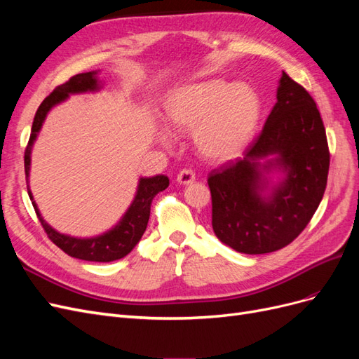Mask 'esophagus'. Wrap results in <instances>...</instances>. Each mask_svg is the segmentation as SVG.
<instances>
[{
	"mask_svg": "<svg viewBox=\"0 0 359 359\" xmlns=\"http://www.w3.org/2000/svg\"><path fill=\"white\" fill-rule=\"evenodd\" d=\"M194 180H196V173H194L191 169H182L180 170L177 181L180 184H191Z\"/></svg>",
	"mask_w": 359,
	"mask_h": 359,
	"instance_id": "34e87169",
	"label": "esophagus"
}]
</instances>
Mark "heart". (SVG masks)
Instances as JSON below:
<instances>
[{"instance_id": "b5f03b06", "label": "heart", "mask_w": 359, "mask_h": 359, "mask_svg": "<svg viewBox=\"0 0 359 359\" xmlns=\"http://www.w3.org/2000/svg\"><path fill=\"white\" fill-rule=\"evenodd\" d=\"M260 116V102L247 85L210 79L181 86L166 103V118L175 132L193 128L199 154L226 161L245 148ZM163 142L168 137L163 136Z\"/></svg>"}]
</instances>
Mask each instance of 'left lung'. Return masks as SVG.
Masks as SVG:
<instances>
[{
	"label": "left lung",
	"mask_w": 359,
	"mask_h": 359,
	"mask_svg": "<svg viewBox=\"0 0 359 359\" xmlns=\"http://www.w3.org/2000/svg\"><path fill=\"white\" fill-rule=\"evenodd\" d=\"M277 155L260 165L259 159ZM274 165L288 173L266 198L259 169ZM330 148L316 103L283 72L277 103L244 151V158L210 172L212 229L226 245L245 255H264L289 245L306 229L327 189Z\"/></svg>",
	"instance_id": "left-lung-1"
}]
</instances>
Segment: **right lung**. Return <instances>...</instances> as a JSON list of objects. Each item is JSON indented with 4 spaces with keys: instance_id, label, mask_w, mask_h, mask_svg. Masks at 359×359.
<instances>
[{
    "instance_id": "add662e5",
    "label": "right lung",
    "mask_w": 359,
    "mask_h": 359,
    "mask_svg": "<svg viewBox=\"0 0 359 359\" xmlns=\"http://www.w3.org/2000/svg\"><path fill=\"white\" fill-rule=\"evenodd\" d=\"M95 74H97L95 72H88V73H79V74L72 76L67 82L58 85L57 88L53 90L39 106L34 121H32L31 135H29L28 145L25 148V157H24L27 189H28L31 201H32V194L28 186L29 160H31L29 154H31L32 144H34V140L37 137L39 130L43 121H45L46 114L50 111L52 106L66 100L69 94L94 91L99 88ZM168 186H169V178L165 175H157L153 178H140L136 198L133 203L130 205V208L123 217V220L119 222L112 231L106 232L100 236L88 238V240H81V238H73V236L62 235V233H58L57 231H53L52 227L41 219L34 201H32V206H34L36 214L49 240L57 247H60L64 253H67L69 256L76 259L91 260V262H112V260L127 256L139 243V240L142 238L147 229L153 199L156 198L157 193L168 189Z\"/></svg>"
}]
</instances>
